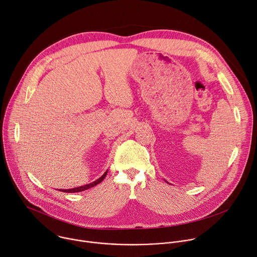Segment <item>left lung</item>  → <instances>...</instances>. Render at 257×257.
<instances>
[{"mask_svg":"<svg viewBox=\"0 0 257 257\" xmlns=\"http://www.w3.org/2000/svg\"><path fill=\"white\" fill-rule=\"evenodd\" d=\"M165 181H166V180H165ZM166 182H167V183H168V181H166Z\"/></svg>","mask_w":257,"mask_h":257,"instance_id":"1","label":"left lung"}]
</instances>
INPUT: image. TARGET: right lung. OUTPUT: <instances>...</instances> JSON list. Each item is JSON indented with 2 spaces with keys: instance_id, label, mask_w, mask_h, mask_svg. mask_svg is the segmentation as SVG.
Masks as SVG:
<instances>
[{
  "instance_id": "1",
  "label": "right lung",
  "mask_w": 257,
  "mask_h": 257,
  "mask_svg": "<svg viewBox=\"0 0 257 257\" xmlns=\"http://www.w3.org/2000/svg\"><path fill=\"white\" fill-rule=\"evenodd\" d=\"M107 172H108V170H106V172H104V174L102 175L100 178H98V179H96L95 181H93V182H91V183H88V184H86V185H82V186L75 187V188H70V189H59V190H60V191H63V192H80V191H84V190H86V189H89V188H91V187H93V186L99 184L102 180H103V179L105 178Z\"/></svg>"
}]
</instances>
